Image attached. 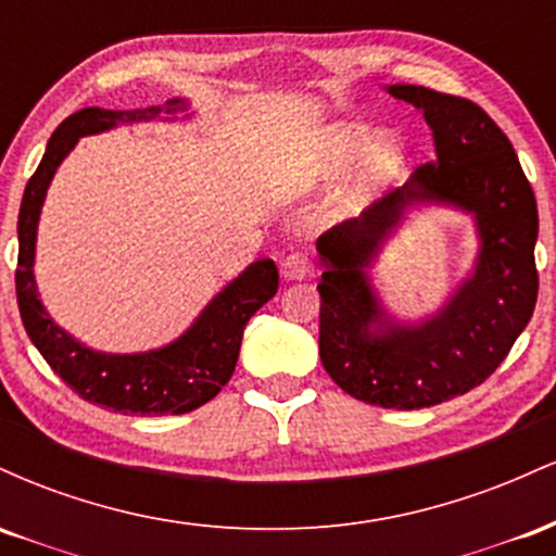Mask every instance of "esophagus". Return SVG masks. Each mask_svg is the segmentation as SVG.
<instances>
[{"instance_id":"34e87169","label":"esophagus","mask_w":556,"mask_h":556,"mask_svg":"<svg viewBox=\"0 0 556 556\" xmlns=\"http://www.w3.org/2000/svg\"><path fill=\"white\" fill-rule=\"evenodd\" d=\"M311 271V258L305 251H292L282 258L285 279H303Z\"/></svg>"}]
</instances>
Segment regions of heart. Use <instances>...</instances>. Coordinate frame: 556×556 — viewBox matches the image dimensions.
Listing matches in <instances>:
<instances>
[{
	"label": "heart",
	"mask_w": 556,
	"mask_h": 556,
	"mask_svg": "<svg viewBox=\"0 0 556 556\" xmlns=\"http://www.w3.org/2000/svg\"><path fill=\"white\" fill-rule=\"evenodd\" d=\"M371 132L361 125H331L324 127L311 143V169L316 175H340L366 151ZM400 146L392 138H379L363 159V177L366 180H384L400 167Z\"/></svg>",
	"instance_id": "heart-1"
}]
</instances>
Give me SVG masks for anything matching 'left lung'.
<instances>
[{
	"label": "left lung",
	"mask_w": 556,
	"mask_h": 556,
	"mask_svg": "<svg viewBox=\"0 0 556 556\" xmlns=\"http://www.w3.org/2000/svg\"><path fill=\"white\" fill-rule=\"evenodd\" d=\"M389 93L424 110L437 159L361 216L321 235L318 353L350 397L416 410L483 384L528 327L539 298V208L513 143L481 106L424 86H389ZM424 200L477 214V271L426 325L371 336L378 306L362 269L404 208Z\"/></svg>",
	"instance_id": "8db88e82"
}]
</instances>
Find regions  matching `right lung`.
Instances as JSON below:
<instances>
[{
  "instance_id": "1",
  "label": "right lung",
  "mask_w": 556,
  "mask_h": 556,
  "mask_svg": "<svg viewBox=\"0 0 556 556\" xmlns=\"http://www.w3.org/2000/svg\"><path fill=\"white\" fill-rule=\"evenodd\" d=\"M185 110L180 101H169L164 112ZM162 106L149 110H86L70 117L49 138L47 154L25 185L21 216H17V269L15 290L23 327L36 344L43 361L52 366L65 384L91 405L110 407L114 413L130 416H180L222 392L238 366L240 342L245 324L266 300L277 295L279 271L271 258H261L248 266L235 282L206 305L198 321L180 340L167 348L138 355H106L93 353L62 331L43 311L36 295L34 251L36 227L41 214L43 195L52 182L56 167L62 164L80 136L110 130L117 123L154 119Z\"/></svg>"
}]
</instances>
